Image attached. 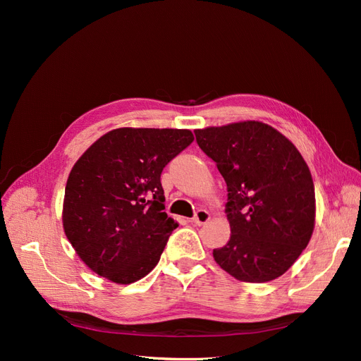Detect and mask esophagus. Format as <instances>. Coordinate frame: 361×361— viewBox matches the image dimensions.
Here are the masks:
<instances>
[{
	"label": "esophagus",
	"instance_id": "esophagus-1",
	"mask_svg": "<svg viewBox=\"0 0 361 361\" xmlns=\"http://www.w3.org/2000/svg\"><path fill=\"white\" fill-rule=\"evenodd\" d=\"M209 220H211V214L207 212L206 209H199L197 212H195V215L191 218V221H192L194 224H197V226L206 224Z\"/></svg>",
	"mask_w": 361,
	"mask_h": 361
}]
</instances>
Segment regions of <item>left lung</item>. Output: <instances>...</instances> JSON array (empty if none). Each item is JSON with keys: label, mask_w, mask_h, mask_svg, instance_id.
I'll return each instance as SVG.
<instances>
[{"label": "left lung", "mask_w": 361, "mask_h": 361, "mask_svg": "<svg viewBox=\"0 0 361 361\" xmlns=\"http://www.w3.org/2000/svg\"><path fill=\"white\" fill-rule=\"evenodd\" d=\"M199 147L227 185L228 243L214 259L232 277L265 283L280 277L307 247L314 228L310 170L272 126L247 120L195 129Z\"/></svg>", "instance_id": "obj_1"}]
</instances>
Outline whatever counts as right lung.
Segmentation results:
<instances>
[{"mask_svg": "<svg viewBox=\"0 0 361 361\" xmlns=\"http://www.w3.org/2000/svg\"><path fill=\"white\" fill-rule=\"evenodd\" d=\"M188 129L118 128L75 162L63 228L97 276L129 285L157 267L178 223L164 209L161 173L192 143Z\"/></svg>", "mask_w": 361, "mask_h": 361, "instance_id": "1", "label": "right lung"}]
</instances>
